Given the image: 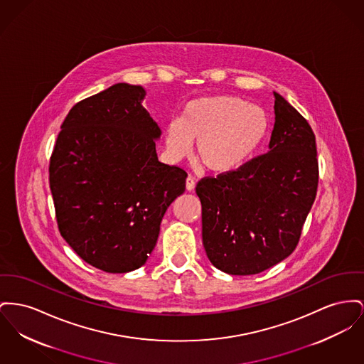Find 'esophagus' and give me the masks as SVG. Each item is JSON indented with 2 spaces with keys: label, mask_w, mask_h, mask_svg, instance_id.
<instances>
[{
  "label": "esophagus",
  "mask_w": 364,
  "mask_h": 364,
  "mask_svg": "<svg viewBox=\"0 0 364 364\" xmlns=\"http://www.w3.org/2000/svg\"><path fill=\"white\" fill-rule=\"evenodd\" d=\"M186 188L187 191H193L195 188V180H193V176H188L187 180H186Z\"/></svg>",
  "instance_id": "34e87169"
}]
</instances>
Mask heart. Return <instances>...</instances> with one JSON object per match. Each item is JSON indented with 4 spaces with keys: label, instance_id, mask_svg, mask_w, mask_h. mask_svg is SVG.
Here are the masks:
<instances>
[{
    "label": "heart",
    "instance_id": "b5f03b06",
    "mask_svg": "<svg viewBox=\"0 0 364 364\" xmlns=\"http://www.w3.org/2000/svg\"><path fill=\"white\" fill-rule=\"evenodd\" d=\"M271 118L259 106L236 96H212L190 102L181 119L165 128L171 159L187 158L196 143V158L206 171L227 174L246 166L268 139Z\"/></svg>",
    "mask_w": 364,
    "mask_h": 364
}]
</instances>
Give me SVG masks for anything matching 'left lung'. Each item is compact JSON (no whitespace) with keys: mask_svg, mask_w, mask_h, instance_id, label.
Masks as SVG:
<instances>
[{"mask_svg":"<svg viewBox=\"0 0 364 364\" xmlns=\"http://www.w3.org/2000/svg\"><path fill=\"white\" fill-rule=\"evenodd\" d=\"M275 96L269 151L239 171L203 177L202 242L210 262L230 275L259 274L290 256L318 191L314 130Z\"/></svg>","mask_w":364,"mask_h":364,"instance_id":"8db88e82","label":"left lung"}]
</instances>
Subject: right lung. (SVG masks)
I'll return each mask as SVG.
<instances>
[{"label": "right lung", "instance_id": "1", "mask_svg": "<svg viewBox=\"0 0 364 364\" xmlns=\"http://www.w3.org/2000/svg\"><path fill=\"white\" fill-rule=\"evenodd\" d=\"M141 86L115 84L78 102L49 162L60 235L109 274L144 265L162 217L186 190L187 171L158 161L161 129L141 106Z\"/></svg>", "mask_w": 364, "mask_h": 364}]
</instances>
